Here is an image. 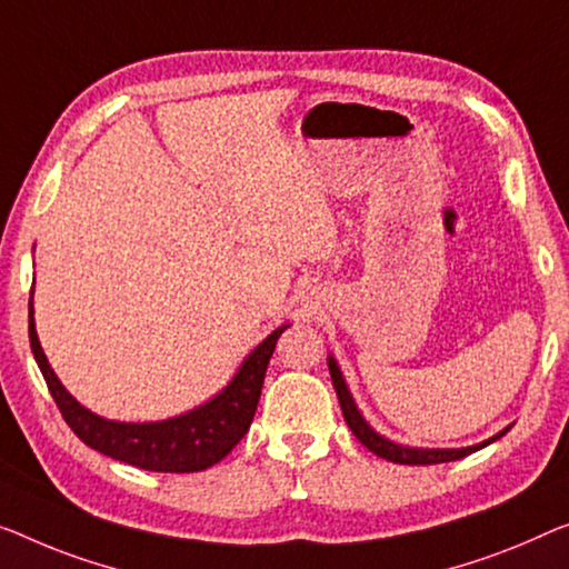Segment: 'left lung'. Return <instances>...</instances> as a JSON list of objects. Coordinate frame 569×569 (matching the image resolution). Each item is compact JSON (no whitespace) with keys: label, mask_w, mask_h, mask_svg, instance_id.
Wrapping results in <instances>:
<instances>
[{"label":"left lung","mask_w":569,"mask_h":569,"mask_svg":"<svg viewBox=\"0 0 569 569\" xmlns=\"http://www.w3.org/2000/svg\"><path fill=\"white\" fill-rule=\"evenodd\" d=\"M329 376H332V386L337 391L339 406H342L347 427L352 429V435L358 437L372 455L383 457V460H391V462H398V465H439V462L462 460V457L478 452V449H482L490 442H496V439H501L508 431V429H503V431H498L496 437L486 439V442L472 445V447H462V449H417V447L396 445V442H391V439L380 437L378 431L372 429L366 419H362V413H360L358 406H355V398L350 396V388H347L345 378H342V370L337 368L335 358H329Z\"/></svg>","instance_id":"obj_1"}]
</instances>
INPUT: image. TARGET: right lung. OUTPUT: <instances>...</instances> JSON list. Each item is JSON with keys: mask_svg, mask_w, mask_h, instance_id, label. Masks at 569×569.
I'll return each mask as SVG.
<instances>
[{"mask_svg": "<svg viewBox=\"0 0 569 569\" xmlns=\"http://www.w3.org/2000/svg\"><path fill=\"white\" fill-rule=\"evenodd\" d=\"M286 329L288 325L278 327L276 332L262 339L256 350L242 360L240 370L227 383L224 391L199 406V409L166 421H109L83 409L66 391L61 380L56 378L53 368L48 366V358L36 332V319H32L30 291V347L42 378H46L48 391L53 396L58 409H61L68 427L73 429V435L83 445L97 449V452L152 472H199L224 460L232 452V447L244 437L252 417H256L270 355H273L278 337Z\"/></svg>", "mask_w": 569, "mask_h": 569, "instance_id": "obj_1", "label": "right lung"}]
</instances>
